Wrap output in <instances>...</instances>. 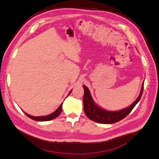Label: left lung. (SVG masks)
Segmentation results:
<instances>
[{
  "label": "left lung",
  "mask_w": 159,
  "mask_h": 159,
  "mask_svg": "<svg viewBox=\"0 0 159 159\" xmlns=\"http://www.w3.org/2000/svg\"><path fill=\"white\" fill-rule=\"evenodd\" d=\"M84 89V112L87 117L92 121L102 124H112L121 121L123 119L131 113L133 109L137 105V103L140 100L143 91L144 89V81L142 84L140 94L139 97L134 102L127 108L123 109L121 110L111 111H107L99 107L93 102V99L91 97L90 91L89 89L85 85H83Z\"/></svg>",
  "instance_id": "8db88e82"
}]
</instances>
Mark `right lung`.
<instances>
[{
  "label": "right lung",
  "mask_w": 159,
  "mask_h": 159,
  "mask_svg": "<svg viewBox=\"0 0 159 159\" xmlns=\"http://www.w3.org/2000/svg\"><path fill=\"white\" fill-rule=\"evenodd\" d=\"M71 91H72V90H71V91H70L68 95V96L70 94V93L71 92ZM66 98H67V97H66ZM62 105H63V103H61V104L60 105V107H59L58 108H57V109L54 112H53L52 113H51V114H50V115H45V116L34 117V116H32V115H28V113H25V115H26V116H28V117L32 119H33V120H34V121H50V120L54 119L56 118L57 117L59 116L61 112V111H62Z\"/></svg>",
  "instance_id": "obj_1"
}]
</instances>
